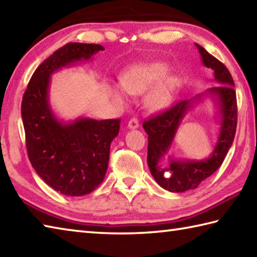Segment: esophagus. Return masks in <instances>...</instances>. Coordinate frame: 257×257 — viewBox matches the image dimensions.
Here are the masks:
<instances>
[{
    "instance_id": "obj_1",
    "label": "esophagus",
    "mask_w": 257,
    "mask_h": 257,
    "mask_svg": "<svg viewBox=\"0 0 257 257\" xmlns=\"http://www.w3.org/2000/svg\"><path fill=\"white\" fill-rule=\"evenodd\" d=\"M127 127H128L130 130H135V128H138V127H139V120H138L137 118H132V119H130V122L127 123Z\"/></svg>"
}]
</instances>
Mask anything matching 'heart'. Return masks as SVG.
<instances>
[{
	"instance_id": "1",
	"label": "heart",
	"mask_w": 257,
	"mask_h": 257,
	"mask_svg": "<svg viewBox=\"0 0 257 257\" xmlns=\"http://www.w3.org/2000/svg\"><path fill=\"white\" fill-rule=\"evenodd\" d=\"M169 66L164 62H148L128 67L120 75V86L125 93L134 96L143 95L152 89L145 97V106L153 112L167 108L172 103L178 89L177 77H167ZM117 85L109 86V95L119 105L126 104V96Z\"/></svg>"
}]
</instances>
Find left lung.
Instances as JSON below:
<instances>
[{"mask_svg":"<svg viewBox=\"0 0 257 257\" xmlns=\"http://www.w3.org/2000/svg\"><path fill=\"white\" fill-rule=\"evenodd\" d=\"M200 53L202 65L214 71V81L217 85L198 94L188 100H182L159 114L145 120L143 128L148 133V164L150 171L160 187L170 192H185L195 189L218 169L227 152L233 144L237 125V104L234 90V80L224 64L211 56L205 48L195 43ZM210 97L216 105L220 120V133L214 150L206 159H177L165 156L171 148L177 130L186 113L204 98Z\"/></svg>","mask_w":257,"mask_h":257,"instance_id":"obj_1","label":"left lung"}]
</instances>
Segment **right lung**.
<instances>
[{
	"label": "right lung",
	"mask_w": 257,
	"mask_h": 257,
	"mask_svg": "<svg viewBox=\"0 0 257 257\" xmlns=\"http://www.w3.org/2000/svg\"><path fill=\"white\" fill-rule=\"evenodd\" d=\"M103 50L93 43H67L38 67L23 95L21 115L29 160L38 176L65 196L88 195L103 182L110 143L117 137L120 122L85 116L68 122L59 118L49 100L51 76L89 61Z\"/></svg>",
	"instance_id": "add662e5"
}]
</instances>
